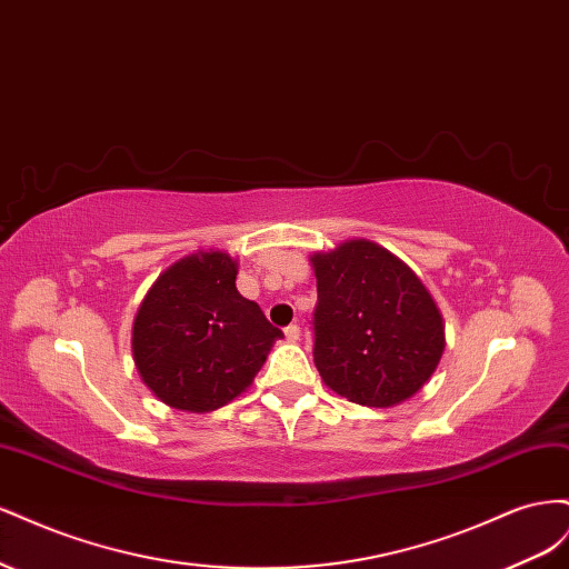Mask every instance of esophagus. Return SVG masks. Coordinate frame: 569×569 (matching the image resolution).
I'll use <instances>...</instances> for the list:
<instances>
[{
    "mask_svg": "<svg viewBox=\"0 0 569 569\" xmlns=\"http://www.w3.org/2000/svg\"><path fill=\"white\" fill-rule=\"evenodd\" d=\"M284 337H287V341H299V337H301V327H299L297 322L287 325V327H284Z\"/></svg>",
    "mask_w": 569,
    "mask_h": 569,
    "instance_id": "34e87169",
    "label": "esophagus"
}]
</instances>
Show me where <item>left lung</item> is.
Returning a JSON list of instances; mask_svg holds the SVG:
<instances>
[{"label": "left lung", "instance_id": "8db88e82", "mask_svg": "<svg viewBox=\"0 0 569 569\" xmlns=\"http://www.w3.org/2000/svg\"><path fill=\"white\" fill-rule=\"evenodd\" d=\"M313 360L343 399L389 408L418 393L443 353V318L422 280L370 239L311 258Z\"/></svg>", "mask_w": 569, "mask_h": 569}]
</instances>
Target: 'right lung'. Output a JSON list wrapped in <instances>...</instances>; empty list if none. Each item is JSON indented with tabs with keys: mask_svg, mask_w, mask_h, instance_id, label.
I'll return each mask as SVG.
<instances>
[{
	"mask_svg": "<svg viewBox=\"0 0 569 569\" xmlns=\"http://www.w3.org/2000/svg\"><path fill=\"white\" fill-rule=\"evenodd\" d=\"M226 251H197L166 268L134 316L132 358L159 401L209 412L247 391L282 330L237 287Z\"/></svg>",
	"mask_w": 569,
	"mask_h": 569,
	"instance_id": "obj_1",
	"label": "right lung"
}]
</instances>
